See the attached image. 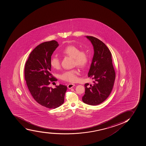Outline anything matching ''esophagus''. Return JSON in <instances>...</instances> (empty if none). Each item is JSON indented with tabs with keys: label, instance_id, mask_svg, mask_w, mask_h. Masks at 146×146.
Wrapping results in <instances>:
<instances>
[{
	"label": "esophagus",
	"instance_id": "1",
	"mask_svg": "<svg viewBox=\"0 0 146 146\" xmlns=\"http://www.w3.org/2000/svg\"><path fill=\"white\" fill-rule=\"evenodd\" d=\"M74 86H75V84L70 83V84H69L68 85H67V88L70 89V88H72Z\"/></svg>",
	"mask_w": 146,
	"mask_h": 146
}]
</instances>
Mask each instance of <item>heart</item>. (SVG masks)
<instances>
[{
    "mask_svg": "<svg viewBox=\"0 0 146 146\" xmlns=\"http://www.w3.org/2000/svg\"><path fill=\"white\" fill-rule=\"evenodd\" d=\"M62 53L73 58L74 64L80 67H84L89 61V56L85 50H80L79 48L74 45H68L62 50ZM50 64L53 68L58 69L60 67V61L56 56H53L50 59ZM78 71L72 69L65 71L61 75L62 80L70 82H75L78 80Z\"/></svg>",
    "mask_w": 146,
    "mask_h": 146,
    "instance_id": "b5f03b06",
    "label": "heart"
}]
</instances>
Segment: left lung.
<instances>
[{
	"label": "left lung",
	"instance_id": "obj_1",
	"mask_svg": "<svg viewBox=\"0 0 146 146\" xmlns=\"http://www.w3.org/2000/svg\"><path fill=\"white\" fill-rule=\"evenodd\" d=\"M93 46L94 54L88 72V77L93 80V84H85V92L82 101L90 105L103 103L111 92L116 74L112 60L111 53L100 40L86 36Z\"/></svg>",
	"mask_w": 146,
	"mask_h": 146
}]
</instances>
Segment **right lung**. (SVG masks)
<instances>
[{"instance_id":"obj_1","label":"right lung","mask_w":146,"mask_h":146,"mask_svg":"<svg viewBox=\"0 0 146 146\" xmlns=\"http://www.w3.org/2000/svg\"><path fill=\"white\" fill-rule=\"evenodd\" d=\"M59 44L55 40L38 45L29 54L24 69L27 85L32 96L42 106L55 109L64 102L67 87L60 84L55 88L50 83L57 79L51 74L50 59Z\"/></svg>"}]
</instances>
